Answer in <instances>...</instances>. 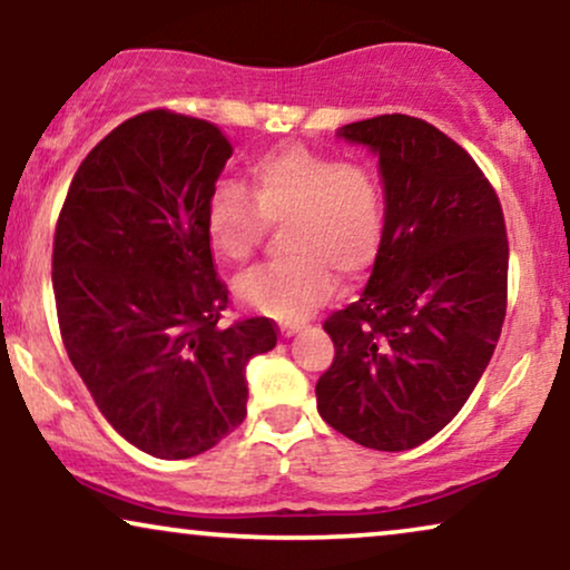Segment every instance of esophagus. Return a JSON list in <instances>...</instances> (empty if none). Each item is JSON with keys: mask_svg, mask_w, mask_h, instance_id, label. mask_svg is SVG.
<instances>
[{"mask_svg": "<svg viewBox=\"0 0 570 570\" xmlns=\"http://www.w3.org/2000/svg\"><path fill=\"white\" fill-rule=\"evenodd\" d=\"M297 330H299V324H284V326H281V335L292 337Z\"/></svg>", "mask_w": 570, "mask_h": 570, "instance_id": "esophagus-1", "label": "esophagus"}]
</instances>
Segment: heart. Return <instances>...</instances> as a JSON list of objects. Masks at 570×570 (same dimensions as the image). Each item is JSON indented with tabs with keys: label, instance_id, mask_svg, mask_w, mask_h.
<instances>
[{
	"label": "heart",
	"instance_id": "heart-1",
	"mask_svg": "<svg viewBox=\"0 0 570 570\" xmlns=\"http://www.w3.org/2000/svg\"><path fill=\"white\" fill-rule=\"evenodd\" d=\"M248 193L219 181L208 193L203 227L219 257L246 263L267 225L286 222L281 246L289 257L238 278L246 305L281 322H297L332 292L375 265L383 246L385 206L377 176L364 163L289 144L254 158Z\"/></svg>",
	"mask_w": 570,
	"mask_h": 570
}]
</instances>
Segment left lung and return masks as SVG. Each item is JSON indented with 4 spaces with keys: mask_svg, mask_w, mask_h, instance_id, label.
I'll list each match as a JSON object with an SVG mask.
<instances>
[{
    "mask_svg": "<svg viewBox=\"0 0 570 570\" xmlns=\"http://www.w3.org/2000/svg\"><path fill=\"white\" fill-rule=\"evenodd\" d=\"M381 160L385 233L367 289L324 322L318 412L372 450L417 448L472 396L507 316L501 200L472 155L421 117L340 128Z\"/></svg>",
    "mask_w": 570,
    "mask_h": 570,
    "instance_id": "obj_1",
    "label": "left lung"
}]
</instances>
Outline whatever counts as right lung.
<instances>
[{
	"label": "right lung",
	"instance_id": "1",
	"mask_svg": "<svg viewBox=\"0 0 570 570\" xmlns=\"http://www.w3.org/2000/svg\"><path fill=\"white\" fill-rule=\"evenodd\" d=\"M230 155L214 122L149 109L90 149L58 214L63 348L117 434L166 461L244 423L248 358L278 340L265 316L222 324L203 214Z\"/></svg>",
	"mask_w": 570,
	"mask_h": 570
}]
</instances>
